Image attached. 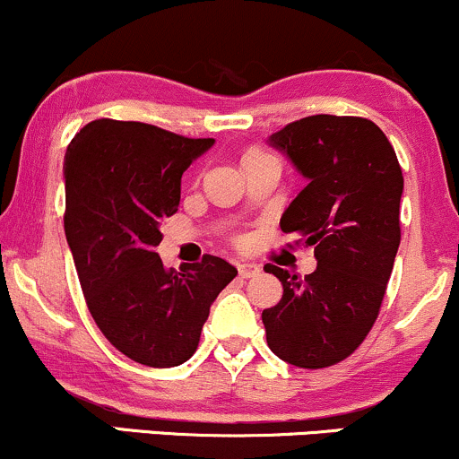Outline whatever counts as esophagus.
Here are the masks:
<instances>
[{"mask_svg":"<svg viewBox=\"0 0 459 459\" xmlns=\"http://www.w3.org/2000/svg\"><path fill=\"white\" fill-rule=\"evenodd\" d=\"M237 272L241 278H255L261 272V267L256 263H237Z\"/></svg>","mask_w":459,"mask_h":459,"instance_id":"34e87169","label":"esophagus"}]
</instances>
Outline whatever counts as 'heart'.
<instances>
[{"label": "heart", "mask_w": 459, "mask_h": 459, "mask_svg": "<svg viewBox=\"0 0 459 459\" xmlns=\"http://www.w3.org/2000/svg\"><path fill=\"white\" fill-rule=\"evenodd\" d=\"M250 152H259V151H250Z\"/></svg>", "instance_id": "b5f03b06"}]
</instances>
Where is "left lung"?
<instances>
[{
	"mask_svg": "<svg viewBox=\"0 0 459 459\" xmlns=\"http://www.w3.org/2000/svg\"><path fill=\"white\" fill-rule=\"evenodd\" d=\"M270 144L308 181L281 229L315 247L317 270L298 278L265 265L282 282L281 302L261 315L267 345L289 365L332 367L354 354L380 315L402 241V166L384 131L360 116H307Z\"/></svg>",
	"mask_w": 459,
	"mask_h": 459,
	"instance_id": "8db88e82",
	"label": "left lung"
}]
</instances>
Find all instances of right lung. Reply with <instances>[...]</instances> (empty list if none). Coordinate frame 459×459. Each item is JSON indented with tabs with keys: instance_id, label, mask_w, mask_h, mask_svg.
Here are the masks:
<instances>
[{
	"instance_id": "right-lung-1",
	"label": "right lung",
	"mask_w": 459,
	"mask_h": 459,
	"mask_svg": "<svg viewBox=\"0 0 459 459\" xmlns=\"http://www.w3.org/2000/svg\"><path fill=\"white\" fill-rule=\"evenodd\" d=\"M213 146L155 125L99 118L68 144L65 233L94 324L146 367H177L196 351L213 299L237 276L220 256L163 267L161 222L177 213L181 177Z\"/></svg>"
}]
</instances>
